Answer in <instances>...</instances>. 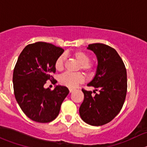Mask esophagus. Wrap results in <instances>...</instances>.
<instances>
[{"instance_id": "obj_1", "label": "esophagus", "mask_w": 147, "mask_h": 147, "mask_svg": "<svg viewBox=\"0 0 147 147\" xmlns=\"http://www.w3.org/2000/svg\"><path fill=\"white\" fill-rule=\"evenodd\" d=\"M69 92H73L74 91V90H73V89H69Z\"/></svg>"}]
</instances>
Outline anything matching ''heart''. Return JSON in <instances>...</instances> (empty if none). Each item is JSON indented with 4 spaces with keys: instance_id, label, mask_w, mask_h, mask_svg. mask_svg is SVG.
Returning a JSON list of instances; mask_svg holds the SVG:
<instances>
[{
    "instance_id": "heart-1",
    "label": "heart",
    "mask_w": 147,
    "mask_h": 147,
    "mask_svg": "<svg viewBox=\"0 0 147 147\" xmlns=\"http://www.w3.org/2000/svg\"><path fill=\"white\" fill-rule=\"evenodd\" d=\"M72 56L75 57V60L80 63L79 69L82 70L87 75H90L92 73L94 70V67L91 64V57L88 53H85L82 50H75L72 53ZM65 65V57L63 55H60L57 58L55 63V68L56 70L63 71L64 69ZM84 78L80 72L76 73H70L66 72L61 75L59 79L60 84L66 86L69 88H75L80 83L84 82Z\"/></svg>"
}]
</instances>
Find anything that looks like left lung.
I'll list each match as a JSON object with an SVG mask.
<instances>
[{
  "label": "left lung",
  "mask_w": 147,
  "mask_h": 147,
  "mask_svg": "<svg viewBox=\"0 0 147 147\" xmlns=\"http://www.w3.org/2000/svg\"><path fill=\"white\" fill-rule=\"evenodd\" d=\"M96 54L98 65L94 79L87 86L99 92L82 89L84 100L79 112L84 121L92 126H102L112 121L121 111L127 91V70L117 52L102 43L89 45Z\"/></svg>",
  "instance_id": "1"
}]
</instances>
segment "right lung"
Here are the masks:
<instances>
[{"label":"right lung","mask_w":147,"mask_h":147,"mask_svg":"<svg viewBox=\"0 0 147 147\" xmlns=\"http://www.w3.org/2000/svg\"><path fill=\"white\" fill-rule=\"evenodd\" d=\"M64 52L62 47L44 42L29 44L18 58L13 75L15 97L25 115L36 122L47 123L58 116L69 93L65 86L44 88L47 80L57 82L55 63Z\"/></svg>","instance_id":"1"}]
</instances>
